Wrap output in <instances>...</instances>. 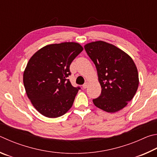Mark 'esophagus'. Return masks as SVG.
<instances>
[{"label":"esophagus","instance_id":"obj_1","mask_svg":"<svg viewBox=\"0 0 157 157\" xmlns=\"http://www.w3.org/2000/svg\"><path fill=\"white\" fill-rule=\"evenodd\" d=\"M87 87H88V83H86L83 85V89H86Z\"/></svg>","mask_w":157,"mask_h":157}]
</instances>
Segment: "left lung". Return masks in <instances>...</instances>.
I'll use <instances>...</instances> for the list:
<instances>
[{
	"label": "left lung",
	"mask_w": 157,
	"mask_h": 157,
	"mask_svg": "<svg viewBox=\"0 0 157 157\" xmlns=\"http://www.w3.org/2000/svg\"><path fill=\"white\" fill-rule=\"evenodd\" d=\"M85 49L97 67L101 94L93 103L107 112L121 110L132 99L139 87V74L132 59L105 41L86 44Z\"/></svg>",
	"instance_id": "8db88e82"
}]
</instances>
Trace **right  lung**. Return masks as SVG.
Returning <instances> with one entry per match:
<instances>
[{
  "mask_svg": "<svg viewBox=\"0 0 157 157\" xmlns=\"http://www.w3.org/2000/svg\"><path fill=\"white\" fill-rule=\"evenodd\" d=\"M83 50L80 44L65 42L43 47L30 58L23 72V84L33 106L43 116L57 118L73 105L80 87L67 78L70 65Z\"/></svg>",
  "mask_w": 157,
  "mask_h": 157,
  "instance_id": "obj_1",
  "label": "right lung"
}]
</instances>
